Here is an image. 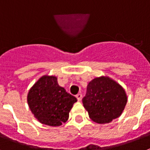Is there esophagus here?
I'll return each mask as SVG.
<instances>
[{"label":"esophagus","instance_id":"1","mask_svg":"<svg viewBox=\"0 0 150 150\" xmlns=\"http://www.w3.org/2000/svg\"><path fill=\"white\" fill-rule=\"evenodd\" d=\"M76 98H77V100L79 101V100H81L82 99V94L81 93L77 94V95H76Z\"/></svg>","mask_w":150,"mask_h":150}]
</instances>
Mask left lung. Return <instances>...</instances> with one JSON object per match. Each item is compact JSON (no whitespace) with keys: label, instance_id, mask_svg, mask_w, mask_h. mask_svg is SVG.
I'll use <instances>...</instances> for the list:
<instances>
[{"label":"left lung","instance_id":"left-lung-1","mask_svg":"<svg viewBox=\"0 0 150 150\" xmlns=\"http://www.w3.org/2000/svg\"><path fill=\"white\" fill-rule=\"evenodd\" d=\"M127 100L125 91L119 83L108 76H100L89 82L83 104L92 121L105 124L120 117Z\"/></svg>","mask_w":150,"mask_h":150}]
</instances>
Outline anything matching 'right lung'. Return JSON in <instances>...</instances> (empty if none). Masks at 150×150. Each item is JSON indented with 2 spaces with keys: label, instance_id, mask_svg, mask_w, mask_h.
<instances>
[{
  "label": "right lung",
  "instance_id": "obj_1",
  "mask_svg": "<svg viewBox=\"0 0 150 150\" xmlns=\"http://www.w3.org/2000/svg\"><path fill=\"white\" fill-rule=\"evenodd\" d=\"M28 104L42 124L56 127L66 122L76 98L61 87L55 76L44 75L29 90Z\"/></svg>",
  "mask_w": 150,
  "mask_h": 150
}]
</instances>
